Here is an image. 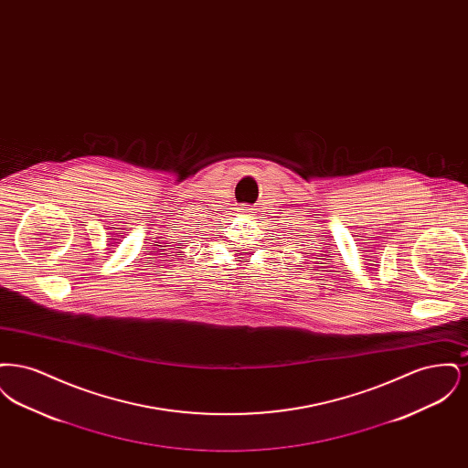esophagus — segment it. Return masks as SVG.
<instances>
[{
  "instance_id": "obj_1",
  "label": "esophagus",
  "mask_w": 468,
  "mask_h": 468,
  "mask_svg": "<svg viewBox=\"0 0 468 468\" xmlns=\"http://www.w3.org/2000/svg\"><path fill=\"white\" fill-rule=\"evenodd\" d=\"M242 210V214H250V208L249 207H244V208H240Z\"/></svg>"
}]
</instances>
